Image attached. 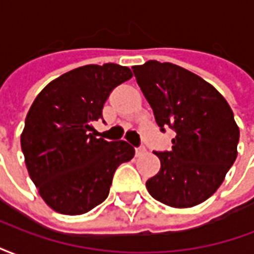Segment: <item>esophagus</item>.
Listing matches in <instances>:
<instances>
[{
	"mask_svg": "<svg viewBox=\"0 0 254 254\" xmlns=\"http://www.w3.org/2000/svg\"><path fill=\"white\" fill-rule=\"evenodd\" d=\"M147 152V149L144 148V147H140V148H136V156H143L144 154Z\"/></svg>",
	"mask_w": 254,
	"mask_h": 254,
	"instance_id": "esophagus-1",
	"label": "esophagus"
}]
</instances>
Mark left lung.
I'll use <instances>...</instances> for the list:
<instances>
[{
	"instance_id": "obj_1",
	"label": "left lung",
	"mask_w": 254,
	"mask_h": 254,
	"mask_svg": "<svg viewBox=\"0 0 254 254\" xmlns=\"http://www.w3.org/2000/svg\"><path fill=\"white\" fill-rule=\"evenodd\" d=\"M158 127L177 136L171 149L155 152L159 173L145 187L155 200L190 208L212 196L237 159L240 127L219 91L176 64L147 61L132 66Z\"/></svg>"
}]
</instances>
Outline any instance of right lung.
<instances>
[{"label": "right lung", "mask_w": 254, "mask_h": 254, "mask_svg": "<svg viewBox=\"0 0 254 254\" xmlns=\"http://www.w3.org/2000/svg\"><path fill=\"white\" fill-rule=\"evenodd\" d=\"M132 76L117 64L76 67L50 81L31 105L21 151L31 180L54 211L81 215L105 201L117 167L134 156L127 141L89 133L111 91Z\"/></svg>", "instance_id": "obj_1"}]
</instances>
